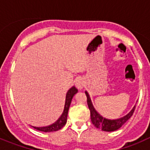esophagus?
Masks as SVG:
<instances>
[{"label": "esophagus", "instance_id": "esophagus-1", "mask_svg": "<svg viewBox=\"0 0 150 150\" xmlns=\"http://www.w3.org/2000/svg\"><path fill=\"white\" fill-rule=\"evenodd\" d=\"M85 86V81L82 78H78L76 80V86L78 89H82Z\"/></svg>", "mask_w": 150, "mask_h": 150}]
</instances>
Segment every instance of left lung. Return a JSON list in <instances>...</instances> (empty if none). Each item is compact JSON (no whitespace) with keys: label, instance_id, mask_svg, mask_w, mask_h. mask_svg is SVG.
<instances>
[{"label":"left lung","instance_id":"1","mask_svg":"<svg viewBox=\"0 0 150 150\" xmlns=\"http://www.w3.org/2000/svg\"><path fill=\"white\" fill-rule=\"evenodd\" d=\"M85 93H86L87 97V104H88V108L90 110L91 122L96 128L101 129L102 131H104V132H114V131H116L117 129L121 128L123 125L129 120L131 116L133 115V112L135 109V106L132 108V110L128 112V114L124 116L123 117L116 119V120L106 119V118L103 117L100 113L97 112L96 110L95 109L87 91H85Z\"/></svg>","mask_w":150,"mask_h":150}]
</instances>
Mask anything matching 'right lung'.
I'll list each match as a JSON object with an SVG mask.
<instances>
[{"instance_id": "1", "label": "right lung", "mask_w": 150, "mask_h": 150, "mask_svg": "<svg viewBox=\"0 0 150 150\" xmlns=\"http://www.w3.org/2000/svg\"><path fill=\"white\" fill-rule=\"evenodd\" d=\"M77 88L75 86L71 87L70 89L67 91V94H66V99H65V104H64V111L62 112V114L61 115L60 117L58 119L56 122L52 123V125H50L48 126L44 127H34L32 126L33 128H35L36 130L40 131V132H56L60 130L62 127L66 124L67 122V113H68V110L70 105H71V100H72L73 97L77 93Z\"/></svg>"}]
</instances>
